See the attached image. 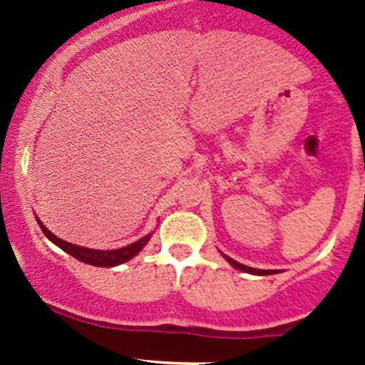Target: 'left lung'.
<instances>
[{
    "mask_svg": "<svg viewBox=\"0 0 365 365\" xmlns=\"http://www.w3.org/2000/svg\"><path fill=\"white\" fill-rule=\"evenodd\" d=\"M226 259H228V262L232 264L233 267H237V269H240V271H245V273H252V274H261V276H266V274H274V273H278V271L276 269H254V267H249V266H244V264H240V262H237V261H233L232 257H228V255H225Z\"/></svg>",
    "mask_w": 365,
    "mask_h": 365,
    "instance_id": "left-lung-1",
    "label": "left lung"
}]
</instances>
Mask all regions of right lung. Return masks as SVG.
Segmentation results:
<instances>
[{
    "instance_id": "add662e5",
    "label": "right lung",
    "mask_w": 365,
    "mask_h": 365,
    "mask_svg": "<svg viewBox=\"0 0 365 365\" xmlns=\"http://www.w3.org/2000/svg\"><path fill=\"white\" fill-rule=\"evenodd\" d=\"M37 223H39L44 235L48 237L54 245H58L60 249L65 250V252L73 255V257L78 259L81 262L91 264V266H98V267H113V266H118V264L130 261V259L135 257V255L140 252L142 247L148 244L149 238H150V235H145L144 238H140V240H137V242H133V244L123 247V249L94 250V249H86V247L68 244V242L61 240V238L53 235V233L49 232V230L46 228L43 223H41V220H37Z\"/></svg>"
}]
</instances>
